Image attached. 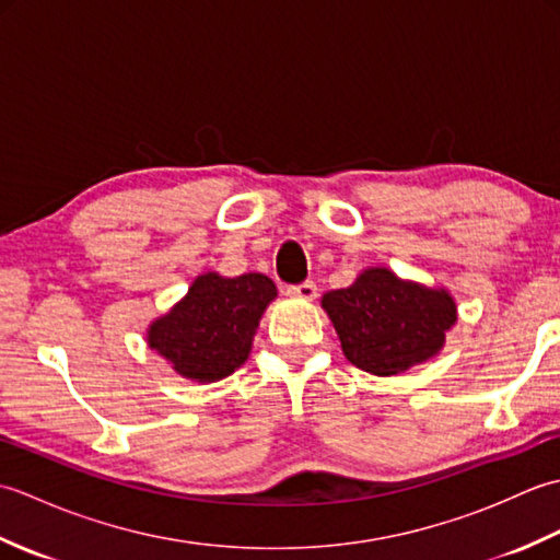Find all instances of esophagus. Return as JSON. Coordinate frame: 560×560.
<instances>
[{
	"label": "esophagus",
	"mask_w": 560,
	"mask_h": 560,
	"mask_svg": "<svg viewBox=\"0 0 560 560\" xmlns=\"http://www.w3.org/2000/svg\"><path fill=\"white\" fill-rule=\"evenodd\" d=\"M291 299H301V301H313L317 295V287L313 281H303V283H293V287L287 289Z\"/></svg>",
	"instance_id": "34e87169"
}]
</instances>
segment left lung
Listing matches in <instances>:
<instances>
[{"label":"left lung","mask_w":560,"mask_h":560,"mask_svg":"<svg viewBox=\"0 0 560 560\" xmlns=\"http://www.w3.org/2000/svg\"><path fill=\"white\" fill-rule=\"evenodd\" d=\"M347 359L373 375H399L445 347L457 323L455 299L445 289L404 281L385 267L359 273L351 287L323 295Z\"/></svg>","instance_id":"left-lung-1"}]
</instances>
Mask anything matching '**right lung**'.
Returning a JSON list of instances; mask_svg holds the SVG:
<instances>
[{
	"instance_id": "add662e5",
	"label": "right lung",
	"mask_w": 560,
	"mask_h": 560,
	"mask_svg": "<svg viewBox=\"0 0 560 560\" xmlns=\"http://www.w3.org/2000/svg\"><path fill=\"white\" fill-rule=\"evenodd\" d=\"M273 299L277 287L265 273L229 279L207 271L171 313L153 319L147 341L177 375L217 383L247 361L259 319Z\"/></svg>"
}]
</instances>
